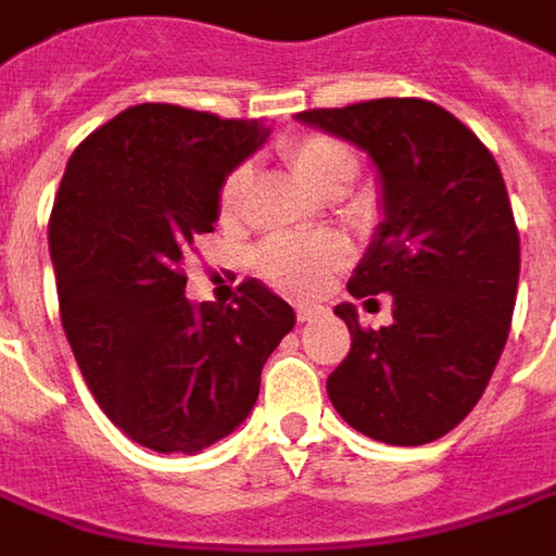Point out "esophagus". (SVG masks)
Instances as JSON below:
<instances>
[{
    "label": "esophagus",
    "instance_id": "esophagus-1",
    "mask_svg": "<svg viewBox=\"0 0 556 556\" xmlns=\"http://www.w3.org/2000/svg\"><path fill=\"white\" fill-rule=\"evenodd\" d=\"M323 309L313 306V303H298V323H313Z\"/></svg>",
    "mask_w": 556,
    "mask_h": 556
}]
</instances>
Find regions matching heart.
Masks as SVG:
<instances>
[{
	"label": "heart",
	"mask_w": 556,
	"mask_h": 556,
	"mask_svg": "<svg viewBox=\"0 0 556 556\" xmlns=\"http://www.w3.org/2000/svg\"><path fill=\"white\" fill-rule=\"evenodd\" d=\"M285 157L291 164V170L298 174L309 189L316 192H329L338 186H351V179L357 174V157L344 141L332 136H300L285 144ZM247 189V170L233 167L218 189V215L224 220L237 218L240 212V199ZM348 262V247L336 237H275L262 247L258 265L262 271L291 288V291H316L319 285H326L329 275H336L338 268Z\"/></svg>",
	"instance_id": "b5f03b06"
}]
</instances>
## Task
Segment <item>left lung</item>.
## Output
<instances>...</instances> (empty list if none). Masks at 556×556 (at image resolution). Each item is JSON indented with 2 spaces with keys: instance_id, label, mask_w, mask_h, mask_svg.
Returning <instances> with one entry per match:
<instances>
[{
  "instance_id": "8db88e82",
  "label": "left lung",
  "mask_w": 556,
  "mask_h": 556,
  "mask_svg": "<svg viewBox=\"0 0 556 556\" xmlns=\"http://www.w3.org/2000/svg\"><path fill=\"white\" fill-rule=\"evenodd\" d=\"M298 119L367 151L382 186V220L348 291L392 294V326L361 329L354 303H338L351 351L326 392L370 440L433 443L478 405L509 336L519 230L503 174L430 100H364Z\"/></svg>"
}]
</instances>
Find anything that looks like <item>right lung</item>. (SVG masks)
Here are the masks:
<instances>
[{"instance_id": "1", "label": "right lung", "mask_w": 556, "mask_h": 556, "mask_svg": "<svg viewBox=\"0 0 556 556\" xmlns=\"http://www.w3.org/2000/svg\"><path fill=\"white\" fill-rule=\"evenodd\" d=\"M268 129L139 103L75 148L50 215L60 316L103 415L154 453L237 430L294 309L243 281L233 306L189 303L182 256L218 220V189Z\"/></svg>"}]
</instances>
